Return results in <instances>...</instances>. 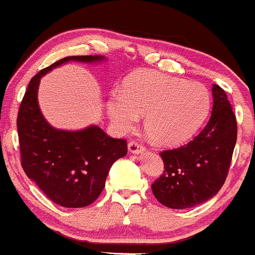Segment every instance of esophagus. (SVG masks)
<instances>
[{"instance_id": "obj_1", "label": "esophagus", "mask_w": 255, "mask_h": 255, "mask_svg": "<svg viewBox=\"0 0 255 255\" xmlns=\"http://www.w3.org/2000/svg\"><path fill=\"white\" fill-rule=\"evenodd\" d=\"M128 151L132 154H141L143 151H145V148L142 144H139L137 141H130L128 142Z\"/></svg>"}]
</instances>
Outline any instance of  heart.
<instances>
[{"instance_id":"b5f03b06","label":"heart","mask_w":255,"mask_h":255,"mask_svg":"<svg viewBox=\"0 0 255 255\" xmlns=\"http://www.w3.org/2000/svg\"><path fill=\"white\" fill-rule=\"evenodd\" d=\"M108 116L119 132L132 130L144 116V128L154 142L173 145L188 139L210 110V94L202 84L156 72L128 76L123 90L108 100Z\"/></svg>"}]
</instances>
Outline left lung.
Listing matches in <instances>:
<instances>
[{"label":"left lung","mask_w":255,"mask_h":255,"mask_svg":"<svg viewBox=\"0 0 255 255\" xmlns=\"http://www.w3.org/2000/svg\"><path fill=\"white\" fill-rule=\"evenodd\" d=\"M210 120L187 144L160 153L164 173L151 184L161 205L184 210L212 199L227 179L237 138L236 117L225 91L213 84Z\"/></svg>","instance_id":"obj_1"}]
</instances>
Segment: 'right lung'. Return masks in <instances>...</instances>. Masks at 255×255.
Returning <instances> with one entry per match:
<instances>
[{"mask_svg": "<svg viewBox=\"0 0 255 255\" xmlns=\"http://www.w3.org/2000/svg\"><path fill=\"white\" fill-rule=\"evenodd\" d=\"M102 60L100 55L67 56L43 68L28 83L19 108L16 127L22 168L48 199L62 207L93 204L104 190L111 166L127 155L128 143L112 138L96 125L78 131L53 128L39 110L38 85L45 73L68 61Z\"/></svg>", "mask_w": 255, "mask_h": 255, "instance_id": "obj_1", "label": "right lung"}]
</instances>
